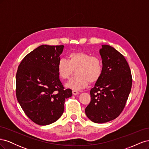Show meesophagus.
<instances>
[{
	"label": "esophagus",
	"mask_w": 149,
	"mask_h": 149,
	"mask_svg": "<svg viewBox=\"0 0 149 149\" xmlns=\"http://www.w3.org/2000/svg\"><path fill=\"white\" fill-rule=\"evenodd\" d=\"M72 93H73V94H74V95H77V94H79V92L78 91H74V90H73Z\"/></svg>",
	"instance_id": "obj_1"
}]
</instances>
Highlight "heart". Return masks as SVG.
<instances>
[{
	"mask_svg": "<svg viewBox=\"0 0 149 149\" xmlns=\"http://www.w3.org/2000/svg\"><path fill=\"white\" fill-rule=\"evenodd\" d=\"M56 68L58 75L63 79H68L74 70L76 76L66 84V87L74 90L82 89L91 83L100 79L102 73L103 65L101 58L91 56L83 52H74L69 54L68 60L61 58Z\"/></svg>",
	"mask_w": 149,
	"mask_h": 149,
	"instance_id": "1",
	"label": "heart"
}]
</instances>
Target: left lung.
I'll use <instances>...</instances> for the list:
<instances>
[{
  "label": "left lung",
  "mask_w": 149,
  "mask_h": 149,
  "mask_svg": "<svg viewBox=\"0 0 149 149\" xmlns=\"http://www.w3.org/2000/svg\"><path fill=\"white\" fill-rule=\"evenodd\" d=\"M102 73L90 91L91 102L86 107L88 118L95 123H105L116 119L125 107L131 90L130 67L124 56L107 45L100 49Z\"/></svg>",
  "instance_id": "8db88e82"
}]
</instances>
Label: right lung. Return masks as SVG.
<instances>
[{"instance_id": "obj_1", "label": "right lung", "mask_w": 149, "mask_h": 149, "mask_svg": "<svg viewBox=\"0 0 149 149\" xmlns=\"http://www.w3.org/2000/svg\"><path fill=\"white\" fill-rule=\"evenodd\" d=\"M63 45H47L26 55L18 67L16 96L28 118L40 125L55 123L62 116L70 89H64L56 66Z\"/></svg>"}]
</instances>
